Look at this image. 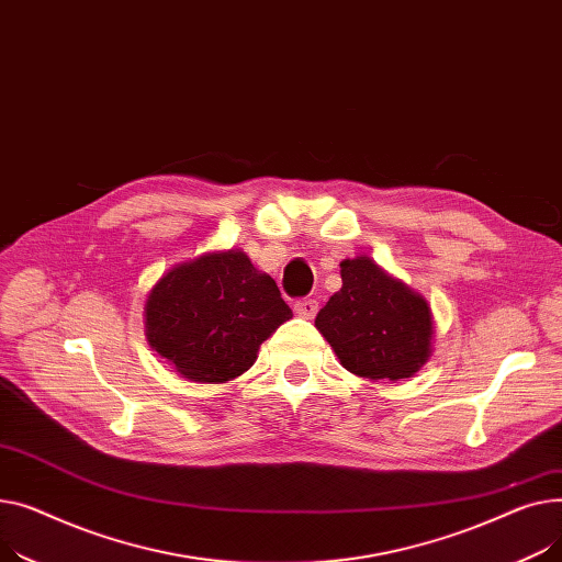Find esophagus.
Instances as JSON below:
<instances>
[{
	"instance_id": "esophagus-1",
	"label": "esophagus",
	"mask_w": 562,
	"mask_h": 562,
	"mask_svg": "<svg viewBox=\"0 0 562 562\" xmlns=\"http://www.w3.org/2000/svg\"><path fill=\"white\" fill-rule=\"evenodd\" d=\"M317 311H319L317 300H300V302H294V313L300 315V317H304V319H313L317 315Z\"/></svg>"
}]
</instances>
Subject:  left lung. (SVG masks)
I'll use <instances>...</instances> for the list:
<instances>
[{
    "mask_svg": "<svg viewBox=\"0 0 562 562\" xmlns=\"http://www.w3.org/2000/svg\"><path fill=\"white\" fill-rule=\"evenodd\" d=\"M340 277L342 288L315 317L340 366L374 383H394L419 372L434 351L436 328L424 296L370 256L345 258Z\"/></svg>",
    "mask_w": 562,
    "mask_h": 562,
    "instance_id": "8db88e82",
    "label": "left lung"
}]
</instances>
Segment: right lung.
I'll list each match as a JSON object with an SVG mask.
<instances>
[{
  "label": "right lung",
  "mask_w": 562,
  "mask_h": 562,
  "mask_svg": "<svg viewBox=\"0 0 562 562\" xmlns=\"http://www.w3.org/2000/svg\"><path fill=\"white\" fill-rule=\"evenodd\" d=\"M292 317L274 279L243 249L177 262L147 294L145 336L181 379L226 383L245 374L260 345Z\"/></svg>",
  "instance_id": "obj_1"
}]
</instances>
